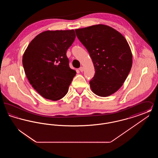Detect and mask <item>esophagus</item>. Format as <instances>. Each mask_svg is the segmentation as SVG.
<instances>
[{
	"instance_id": "obj_1",
	"label": "esophagus",
	"mask_w": 158,
	"mask_h": 158,
	"mask_svg": "<svg viewBox=\"0 0 158 158\" xmlns=\"http://www.w3.org/2000/svg\"><path fill=\"white\" fill-rule=\"evenodd\" d=\"M83 70H84V68H83V67H81V68H79V70H80L81 72H82L83 71Z\"/></svg>"
}]
</instances>
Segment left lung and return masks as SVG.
Segmentation results:
<instances>
[{"label":"left lung","instance_id":"8db88e82","mask_svg":"<svg viewBox=\"0 0 158 158\" xmlns=\"http://www.w3.org/2000/svg\"><path fill=\"white\" fill-rule=\"evenodd\" d=\"M76 36L87 49L95 74L89 82L92 91L106 97L118 90L131 70L133 56L124 37L103 24L75 30Z\"/></svg>","mask_w":158,"mask_h":158}]
</instances>
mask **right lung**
Returning a JSON list of instances; mask_svg holds the SVG:
<instances>
[{
  "instance_id": "add662e5",
  "label": "right lung",
  "mask_w": 158,
  "mask_h": 158,
  "mask_svg": "<svg viewBox=\"0 0 158 158\" xmlns=\"http://www.w3.org/2000/svg\"><path fill=\"white\" fill-rule=\"evenodd\" d=\"M75 31H45L37 35L23 54V64L32 86L52 101L63 98L76 75L66 56L75 39Z\"/></svg>"
}]
</instances>
